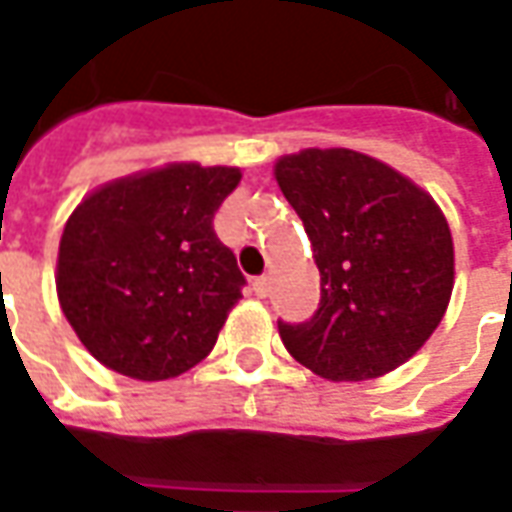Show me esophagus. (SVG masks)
Listing matches in <instances>:
<instances>
[{"label":"esophagus","instance_id":"1","mask_svg":"<svg viewBox=\"0 0 512 512\" xmlns=\"http://www.w3.org/2000/svg\"><path fill=\"white\" fill-rule=\"evenodd\" d=\"M252 290H255V296L266 299L268 293H271V277H257L255 282H252Z\"/></svg>","mask_w":512,"mask_h":512}]
</instances>
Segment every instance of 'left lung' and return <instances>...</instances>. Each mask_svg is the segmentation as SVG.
Listing matches in <instances>:
<instances>
[{"mask_svg": "<svg viewBox=\"0 0 512 512\" xmlns=\"http://www.w3.org/2000/svg\"><path fill=\"white\" fill-rule=\"evenodd\" d=\"M274 178L321 271L312 321L279 323L288 354L326 381H370L406 365L447 312L455 246L428 191L348 147L279 156Z\"/></svg>", "mask_w": 512, "mask_h": 512, "instance_id": "8db88e82", "label": "left lung"}]
</instances>
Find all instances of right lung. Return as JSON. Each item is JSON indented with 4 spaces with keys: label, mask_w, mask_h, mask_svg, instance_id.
Returning a JSON list of instances; mask_svg holds the SVG:
<instances>
[{
    "label": "right lung",
    "mask_w": 512,
    "mask_h": 512,
    "mask_svg": "<svg viewBox=\"0 0 512 512\" xmlns=\"http://www.w3.org/2000/svg\"><path fill=\"white\" fill-rule=\"evenodd\" d=\"M238 183V167L169 161L109 180L73 208L57 299L101 365L167 381L211 354L244 285L213 233V213Z\"/></svg>",
    "instance_id": "obj_1"
}]
</instances>
